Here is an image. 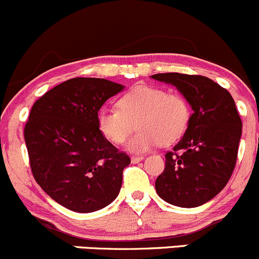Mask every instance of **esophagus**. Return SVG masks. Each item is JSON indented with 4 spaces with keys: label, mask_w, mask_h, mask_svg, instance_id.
<instances>
[{
    "label": "esophagus",
    "mask_w": 259,
    "mask_h": 259,
    "mask_svg": "<svg viewBox=\"0 0 259 259\" xmlns=\"http://www.w3.org/2000/svg\"><path fill=\"white\" fill-rule=\"evenodd\" d=\"M141 160H143V157H142V155H132V157H131V162L132 163H140Z\"/></svg>",
    "instance_id": "1"
}]
</instances>
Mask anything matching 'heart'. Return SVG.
I'll use <instances>...</instances> for the list:
<instances>
[{"label": "heart", "mask_w": 259, "mask_h": 259, "mask_svg": "<svg viewBox=\"0 0 259 259\" xmlns=\"http://www.w3.org/2000/svg\"><path fill=\"white\" fill-rule=\"evenodd\" d=\"M117 107H102L97 126L108 141L119 144L137 124L138 131L127 142L131 152L174 143L184 135L191 118V106L184 95L155 86L133 89L119 97Z\"/></svg>", "instance_id": "b5f03b06"}]
</instances>
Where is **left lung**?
<instances>
[{
	"instance_id": "obj_1",
	"label": "left lung",
	"mask_w": 259,
	"mask_h": 259,
	"mask_svg": "<svg viewBox=\"0 0 259 259\" xmlns=\"http://www.w3.org/2000/svg\"><path fill=\"white\" fill-rule=\"evenodd\" d=\"M152 77L174 85L194 111L185 135L165 153L155 190L175 206H200L218 195L233 173L241 117L229 91L206 76L165 73Z\"/></svg>"
}]
</instances>
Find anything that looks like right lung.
<instances>
[{
    "mask_svg": "<svg viewBox=\"0 0 259 259\" xmlns=\"http://www.w3.org/2000/svg\"><path fill=\"white\" fill-rule=\"evenodd\" d=\"M122 90L106 79L74 77L44 94L30 110L24 141L33 177L54 201L75 212L104 208L119 193L131 159L104 137L97 113Z\"/></svg>",
    "mask_w": 259,
    "mask_h": 259,
    "instance_id": "1",
    "label": "right lung"
}]
</instances>
